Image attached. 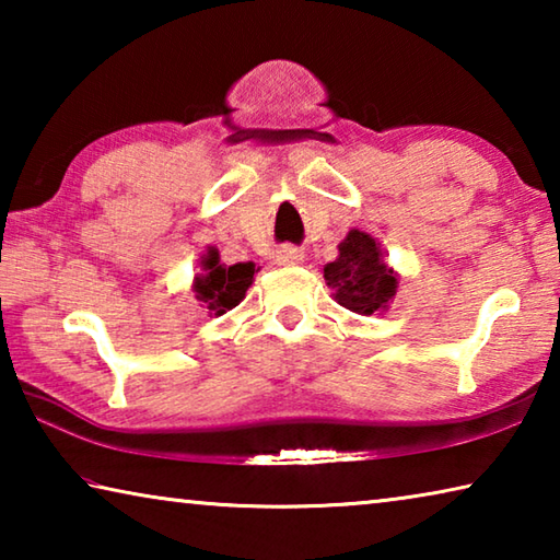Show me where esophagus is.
Listing matches in <instances>:
<instances>
[{"instance_id":"esophagus-1","label":"esophagus","mask_w":560,"mask_h":560,"mask_svg":"<svg viewBox=\"0 0 560 560\" xmlns=\"http://www.w3.org/2000/svg\"><path fill=\"white\" fill-rule=\"evenodd\" d=\"M303 252L299 249V246H293V244H283V246H279V252H277V264H281V267H296V264H303Z\"/></svg>"}]
</instances>
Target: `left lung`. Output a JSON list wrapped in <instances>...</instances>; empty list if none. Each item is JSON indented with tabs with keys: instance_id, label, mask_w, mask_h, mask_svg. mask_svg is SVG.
Masks as SVG:
<instances>
[{
	"instance_id": "8db88e82",
	"label": "left lung",
	"mask_w": 560,
	"mask_h": 560,
	"mask_svg": "<svg viewBox=\"0 0 560 560\" xmlns=\"http://www.w3.org/2000/svg\"><path fill=\"white\" fill-rule=\"evenodd\" d=\"M328 289L340 306L360 316L385 311L395 296V271L383 261V252L371 234L350 230L338 244V257L324 267Z\"/></svg>"
}]
</instances>
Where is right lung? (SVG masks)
Wrapping results in <instances>:
<instances>
[{"instance_id":"right-lung-1","label":"right lung","mask_w":560,"mask_h":560,"mask_svg":"<svg viewBox=\"0 0 560 560\" xmlns=\"http://www.w3.org/2000/svg\"><path fill=\"white\" fill-rule=\"evenodd\" d=\"M257 271L259 269L252 261L226 267V264L220 261V252L210 246L202 257V273L195 277V299L202 301L210 314L222 316L234 306H240Z\"/></svg>"}]
</instances>
